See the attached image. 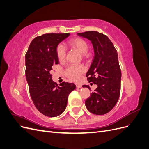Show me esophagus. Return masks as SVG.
Here are the masks:
<instances>
[{
    "instance_id": "obj_1",
    "label": "esophagus",
    "mask_w": 149,
    "mask_h": 149,
    "mask_svg": "<svg viewBox=\"0 0 149 149\" xmlns=\"http://www.w3.org/2000/svg\"><path fill=\"white\" fill-rule=\"evenodd\" d=\"M76 88H81V84H76Z\"/></svg>"
}]
</instances>
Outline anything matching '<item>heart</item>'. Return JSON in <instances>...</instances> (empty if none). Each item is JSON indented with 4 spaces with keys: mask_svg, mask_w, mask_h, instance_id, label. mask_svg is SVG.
<instances>
[{
    "mask_svg": "<svg viewBox=\"0 0 149 149\" xmlns=\"http://www.w3.org/2000/svg\"><path fill=\"white\" fill-rule=\"evenodd\" d=\"M70 46L77 49L78 52L84 53V57L87 58L88 55L86 52L88 50L89 45L88 42L81 38H74L71 40L69 42ZM56 56L58 60L60 62L65 61L66 56V50L65 48L60 44L58 45L56 49ZM86 68L81 64H71L67 66L65 70V75L71 81L74 82H78L81 79L82 75L85 73Z\"/></svg>",
    "mask_w": 149,
    "mask_h": 149,
    "instance_id": "b5f03b06",
    "label": "heart"
}]
</instances>
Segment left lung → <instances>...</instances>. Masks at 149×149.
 <instances>
[{
	"label": "left lung",
	"mask_w": 149,
	"mask_h": 149,
	"mask_svg": "<svg viewBox=\"0 0 149 149\" xmlns=\"http://www.w3.org/2000/svg\"><path fill=\"white\" fill-rule=\"evenodd\" d=\"M78 35L91 40L95 53L86 77L89 83L96 84L97 88L86 100V107L94 114H105L115 106L120 93L121 71L118 52L104 34L88 31ZM83 87L90 90L88 85Z\"/></svg>",
	"instance_id": "1"
}]
</instances>
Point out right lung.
<instances>
[{
    "label": "right lung",
    "mask_w": 149,
    "mask_h": 149,
    "mask_svg": "<svg viewBox=\"0 0 149 149\" xmlns=\"http://www.w3.org/2000/svg\"><path fill=\"white\" fill-rule=\"evenodd\" d=\"M70 35L47 33L31 41L25 55V75L29 92L35 106L43 115L56 117L63 113L69 94L76 88L74 83L53 81L50 73L53 65L59 63L56 49Z\"/></svg>",
    "instance_id": "add662e5"
}]
</instances>
